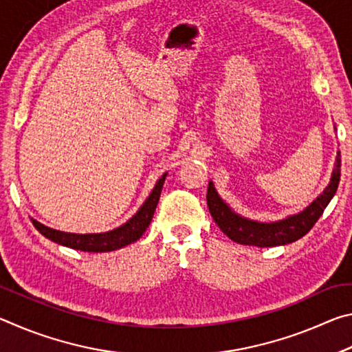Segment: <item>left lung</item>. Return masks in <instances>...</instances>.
<instances>
[{
  "mask_svg": "<svg viewBox=\"0 0 352 352\" xmlns=\"http://www.w3.org/2000/svg\"><path fill=\"white\" fill-rule=\"evenodd\" d=\"M338 182H340V152L337 155L336 169L332 172L329 186L323 190V194L317 197V200H314V204L309 205L305 211L272 223L253 222V220L237 216V214L231 211L230 206L219 197L211 182L208 184L206 201L214 222L219 225V228L222 230L231 241L242 243V245L276 247L301 239L302 236L311 231L312 226L317 223V220L321 217V214H323L327 204H329L331 199L336 195Z\"/></svg>",
  "mask_w": 352,
  "mask_h": 352,
  "instance_id": "1",
  "label": "left lung"
}]
</instances>
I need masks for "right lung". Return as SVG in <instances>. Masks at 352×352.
Wrapping results in <instances>:
<instances>
[{"label": "right lung", "mask_w": 352, "mask_h": 352, "mask_svg": "<svg viewBox=\"0 0 352 352\" xmlns=\"http://www.w3.org/2000/svg\"><path fill=\"white\" fill-rule=\"evenodd\" d=\"M168 174H164L155 184L153 190L148 195V199L144 201V205L140 208V211L129 220L127 223H124L119 228L109 231V233H100V234H73V233H63V231H57L47 226L38 223L37 220H32L35 228H37L41 234L47 239L54 241L60 245L80 250V252H111V250H118L129 245L135 241H138L140 237L144 234L147 226L151 225V220L153 217L155 208L158 205L160 194H162V188L164 184V178Z\"/></svg>", "instance_id": "obj_1"}]
</instances>
